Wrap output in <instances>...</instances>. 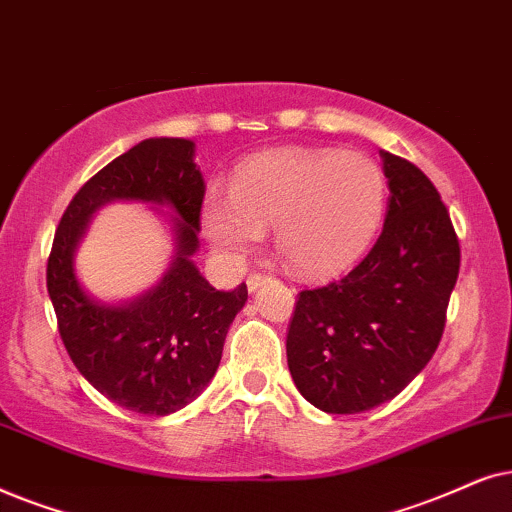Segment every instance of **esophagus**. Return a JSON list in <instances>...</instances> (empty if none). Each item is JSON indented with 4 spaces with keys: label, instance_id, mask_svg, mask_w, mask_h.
I'll use <instances>...</instances> for the list:
<instances>
[{
    "label": "esophagus",
    "instance_id": "obj_1",
    "mask_svg": "<svg viewBox=\"0 0 512 512\" xmlns=\"http://www.w3.org/2000/svg\"><path fill=\"white\" fill-rule=\"evenodd\" d=\"M269 278H271V276H267V274H260V271H255V274H250V276H248V281H245V283H248V290H250V292H255L257 288H260V285L267 283Z\"/></svg>",
    "mask_w": 512,
    "mask_h": 512
}]
</instances>
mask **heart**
<instances>
[{
    "mask_svg": "<svg viewBox=\"0 0 512 512\" xmlns=\"http://www.w3.org/2000/svg\"><path fill=\"white\" fill-rule=\"evenodd\" d=\"M386 177L358 152L285 147L234 170L229 196L203 199L201 224L224 260L243 262L274 229L278 255L297 274L325 278L351 269L384 220Z\"/></svg>",
    "mask_w": 512,
    "mask_h": 512,
    "instance_id": "1",
    "label": "heart"
}]
</instances>
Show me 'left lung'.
<instances>
[{
  "mask_svg": "<svg viewBox=\"0 0 512 512\" xmlns=\"http://www.w3.org/2000/svg\"><path fill=\"white\" fill-rule=\"evenodd\" d=\"M388 210L381 236L342 281L297 295L288 367L299 393L327 414L395 398L438 349L459 276V238L433 182L381 149Z\"/></svg>",
  "mask_w": 512,
  "mask_h": 512,
  "instance_id": "1",
  "label": "left lung"
}]
</instances>
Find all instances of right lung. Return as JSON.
<instances>
[{
    "label": "right lung",
    "instance_id": "add662e5",
    "mask_svg": "<svg viewBox=\"0 0 512 512\" xmlns=\"http://www.w3.org/2000/svg\"><path fill=\"white\" fill-rule=\"evenodd\" d=\"M203 196L194 142L149 138L98 170L60 217L46 267L60 339L88 384L131 412L166 417L192 403L215 377L231 320L248 299L245 283L215 290L192 262ZM112 200L149 202L174 213V262L154 289L124 305L91 298L73 274V252L87 222Z\"/></svg>",
    "mask_w": 512,
    "mask_h": 512
}]
</instances>
